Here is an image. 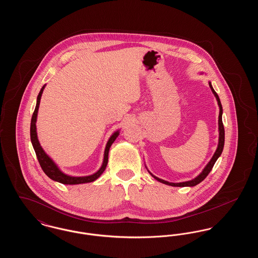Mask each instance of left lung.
<instances>
[{
    "label": "left lung",
    "mask_w": 258,
    "mask_h": 258,
    "mask_svg": "<svg viewBox=\"0 0 258 258\" xmlns=\"http://www.w3.org/2000/svg\"><path fill=\"white\" fill-rule=\"evenodd\" d=\"M209 86L211 88L214 96L216 97V99L218 101V104H219V107H220V114H219V144H218V148L214 154V156L212 157V159L210 160L207 165L204 167V169L202 170V172L197 176L195 179L192 180H189V181H186V182H181V183H170V182H167V181H164L162 179H160L158 177H156L155 175H153L151 172L148 170V172L152 175V177H154L157 181H159L162 184H168V185H171V186H195L197 184L201 183L207 176H208L209 173L212 170L215 162L217 161V160L221 157V153H222V150H223V146H224V127H223V123H222V106H221V99L219 98L218 94L215 92L214 88L212 86L211 82H209ZM147 168V167H146Z\"/></svg>",
    "instance_id": "left-lung-1"
}]
</instances>
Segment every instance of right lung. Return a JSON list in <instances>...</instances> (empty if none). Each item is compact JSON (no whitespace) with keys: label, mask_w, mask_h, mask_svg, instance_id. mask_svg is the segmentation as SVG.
Here are the masks:
<instances>
[{"label":"right lung","mask_w":258,"mask_h":258,"mask_svg":"<svg viewBox=\"0 0 258 258\" xmlns=\"http://www.w3.org/2000/svg\"><path fill=\"white\" fill-rule=\"evenodd\" d=\"M46 85H43V87L40 89V92L38 94L37 98V105L36 108L34 111V114L32 116V121H31V141L33 144L34 150L36 152L37 155V160L38 162L42 168L43 172L49 177L51 180L61 183L63 184H86V183H91L94 182L98 179V177L103 173L105 170L107 163H108V153H109V149H110L111 145L113 144V142L116 140V138L118 137V135H120V130L116 131L115 133H113V135H111L106 143L105 146V150H104V155H103V161L102 164L100 166V168L98 169V171L92 175L89 176H71L68 175L66 173L61 171V169L58 167V165L54 162V160L50 158L49 156L45 153V151L42 149L40 146V143L38 141L37 134V112H38V107H39V103H40V98H41V95L43 93V90Z\"/></svg>","instance_id":"1"}]
</instances>
